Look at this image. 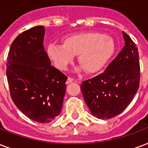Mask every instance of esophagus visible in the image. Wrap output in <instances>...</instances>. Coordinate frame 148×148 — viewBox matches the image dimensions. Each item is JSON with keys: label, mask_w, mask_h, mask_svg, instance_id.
I'll use <instances>...</instances> for the list:
<instances>
[{"label": "esophagus", "mask_w": 148, "mask_h": 148, "mask_svg": "<svg viewBox=\"0 0 148 148\" xmlns=\"http://www.w3.org/2000/svg\"><path fill=\"white\" fill-rule=\"evenodd\" d=\"M72 82H73V78H72V77H69L68 78H67V80H66V84H70V83H71Z\"/></svg>", "instance_id": "esophagus-1"}]
</instances>
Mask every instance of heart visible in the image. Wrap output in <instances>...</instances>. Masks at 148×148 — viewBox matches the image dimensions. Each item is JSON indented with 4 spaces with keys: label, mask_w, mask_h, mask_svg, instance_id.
Listing matches in <instances>:
<instances>
[{
    "label": "heart",
    "mask_w": 148,
    "mask_h": 148,
    "mask_svg": "<svg viewBox=\"0 0 148 148\" xmlns=\"http://www.w3.org/2000/svg\"><path fill=\"white\" fill-rule=\"evenodd\" d=\"M63 45L50 44L47 55L53 65L60 71H66L77 56L78 63L89 74H94L104 67L115 51V44L111 37L95 31L76 33L66 36Z\"/></svg>",
    "instance_id": "1"
}]
</instances>
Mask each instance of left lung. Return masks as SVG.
I'll list each match as a JSON object with an SVG mask.
<instances>
[{
    "label": "left lung",
    "instance_id": "obj_1",
    "mask_svg": "<svg viewBox=\"0 0 148 148\" xmlns=\"http://www.w3.org/2000/svg\"><path fill=\"white\" fill-rule=\"evenodd\" d=\"M125 46L104 72L84 81L81 90L91 113L99 119L119 115L132 101L140 86L138 49L122 32Z\"/></svg>",
    "mask_w": 148,
    "mask_h": 148
}]
</instances>
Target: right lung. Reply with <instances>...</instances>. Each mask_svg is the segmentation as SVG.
Here are the masks:
<instances>
[{
  "mask_svg": "<svg viewBox=\"0 0 148 148\" xmlns=\"http://www.w3.org/2000/svg\"><path fill=\"white\" fill-rule=\"evenodd\" d=\"M45 30L43 26H37L13 40L6 71L14 103L29 119L40 123H49L60 114L67 79L51 65L43 45Z\"/></svg>",
  "mask_w": 148,
  "mask_h": 148,
  "instance_id": "add662e5",
  "label": "right lung"
}]
</instances>
